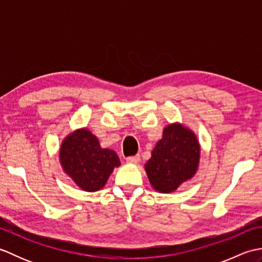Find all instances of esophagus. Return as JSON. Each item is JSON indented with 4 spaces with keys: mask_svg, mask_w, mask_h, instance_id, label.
I'll list each match as a JSON object with an SVG mask.
<instances>
[{
    "mask_svg": "<svg viewBox=\"0 0 262 262\" xmlns=\"http://www.w3.org/2000/svg\"><path fill=\"white\" fill-rule=\"evenodd\" d=\"M126 160H127L128 163L137 164V163H140L141 158H140V155H135V157H129V158H127Z\"/></svg>",
    "mask_w": 262,
    "mask_h": 262,
    "instance_id": "obj_1",
    "label": "esophagus"
}]
</instances>
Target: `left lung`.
I'll return each instance as SVG.
<instances>
[{
  "label": "left lung",
  "mask_w": 262,
  "mask_h": 262,
  "mask_svg": "<svg viewBox=\"0 0 262 262\" xmlns=\"http://www.w3.org/2000/svg\"><path fill=\"white\" fill-rule=\"evenodd\" d=\"M200 145L194 133L174 122L163 129V136L145 164L149 183L159 192H172L196 173Z\"/></svg>",
  "instance_id": "1"
}]
</instances>
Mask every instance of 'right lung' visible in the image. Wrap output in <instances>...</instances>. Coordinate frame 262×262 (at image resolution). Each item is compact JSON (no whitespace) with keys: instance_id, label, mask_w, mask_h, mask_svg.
Here are the masks:
<instances>
[{"instance_id":"1","label":"right lung","mask_w":262,"mask_h":262,"mask_svg":"<svg viewBox=\"0 0 262 262\" xmlns=\"http://www.w3.org/2000/svg\"><path fill=\"white\" fill-rule=\"evenodd\" d=\"M64 172L82 190L94 192L103 188L120 160L115 151L101 148L98 138L86 128L64 138L59 149Z\"/></svg>"}]
</instances>
